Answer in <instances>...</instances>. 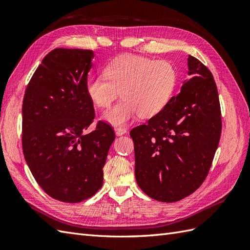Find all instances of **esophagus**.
I'll use <instances>...</instances> for the list:
<instances>
[{
    "label": "esophagus",
    "instance_id": "34e87169",
    "mask_svg": "<svg viewBox=\"0 0 250 250\" xmlns=\"http://www.w3.org/2000/svg\"><path fill=\"white\" fill-rule=\"evenodd\" d=\"M115 132H116V134L118 135V137H120V135H123V134H125L126 132H127V129L125 127H116L115 128Z\"/></svg>",
    "mask_w": 250,
    "mask_h": 250
}]
</instances>
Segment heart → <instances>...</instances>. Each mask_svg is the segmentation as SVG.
Returning a JSON list of instances; mask_svg holds the SVG:
<instances>
[{"mask_svg": "<svg viewBox=\"0 0 250 250\" xmlns=\"http://www.w3.org/2000/svg\"><path fill=\"white\" fill-rule=\"evenodd\" d=\"M177 74L168 60L123 55L112 60L104 69V75L89 77L86 94L97 106L106 108L119 95V101L104 113L106 122L120 126L138 115L155 116L170 101L176 85Z\"/></svg>", "mask_w": 250, "mask_h": 250, "instance_id": "heart-1", "label": "heart"}]
</instances>
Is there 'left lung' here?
<instances>
[{"instance_id": "left-lung-1", "label": "left lung", "mask_w": 250, "mask_h": 250, "mask_svg": "<svg viewBox=\"0 0 250 250\" xmlns=\"http://www.w3.org/2000/svg\"><path fill=\"white\" fill-rule=\"evenodd\" d=\"M191 79L165 108L134 127L135 179L142 191L162 202L188 197L202 185L220 141L222 121L213 74L188 55Z\"/></svg>"}]
</instances>
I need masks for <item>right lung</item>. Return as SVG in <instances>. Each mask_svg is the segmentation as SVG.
Instances as JSON below:
<instances>
[{"label": "right lung", "mask_w": 250, "mask_h": 250, "mask_svg": "<svg viewBox=\"0 0 250 250\" xmlns=\"http://www.w3.org/2000/svg\"><path fill=\"white\" fill-rule=\"evenodd\" d=\"M92 50H52L26 88L22 101V152L36 183L52 198L77 203L103 185V167L116 135L94 122V103L85 90Z\"/></svg>", "instance_id": "obj_1"}]
</instances>
